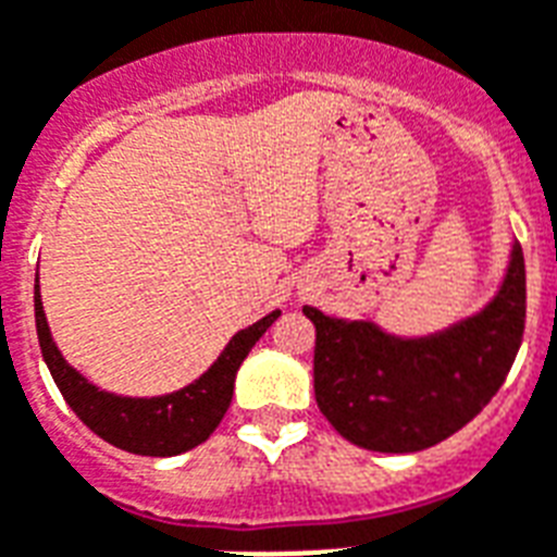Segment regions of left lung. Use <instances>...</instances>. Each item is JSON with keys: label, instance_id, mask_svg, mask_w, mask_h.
<instances>
[{"label": "left lung", "instance_id": "obj_1", "mask_svg": "<svg viewBox=\"0 0 557 557\" xmlns=\"http://www.w3.org/2000/svg\"><path fill=\"white\" fill-rule=\"evenodd\" d=\"M315 324L312 387L335 433L375 453H418L470 424L493 401L516 361L527 324V270L512 247L498 296L430 338H395L370 321Z\"/></svg>", "mask_w": 557, "mask_h": 557}]
</instances>
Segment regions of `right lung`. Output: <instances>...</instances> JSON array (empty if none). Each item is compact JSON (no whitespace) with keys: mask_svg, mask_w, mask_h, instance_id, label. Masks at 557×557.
I'll list each match as a JSON object with an SVG mask.
<instances>
[{"mask_svg":"<svg viewBox=\"0 0 557 557\" xmlns=\"http://www.w3.org/2000/svg\"><path fill=\"white\" fill-rule=\"evenodd\" d=\"M34 310L45 364L57 381L64 401L71 404V410L82 418V424H87L99 438L124 453L153 455V458L187 453L213 435V430L222 424L224 412H227L230 398H233V381H236L238 367L252 350V344L259 342L270 324L282 315L275 310L256 321L252 327L233 335L219 361L185 389L159 395V398H122V395L102 393L94 384H87V379L67 367L50 338L45 310H41L39 284H34Z\"/></svg>","mask_w":557,"mask_h":557,"instance_id":"right-lung-1","label":"right lung"}]
</instances>
